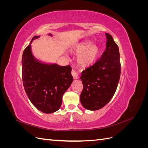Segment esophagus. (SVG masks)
I'll return each mask as SVG.
<instances>
[{"label": "esophagus", "instance_id": "34e87169", "mask_svg": "<svg viewBox=\"0 0 148 148\" xmlns=\"http://www.w3.org/2000/svg\"><path fill=\"white\" fill-rule=\"evenodd\" d=\"M71 75H72L73 77V78L75 79L78 78V73H77V71H76L75 70H71Z\"/></svg>", "mask_w": 148, "mask_h": 148}]
</instances>
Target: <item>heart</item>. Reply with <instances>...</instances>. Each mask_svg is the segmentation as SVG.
Here are the masks:
<instances>
[{"mask_svg": "<svg viewBox=\"0 0 148 148\" xmlns=\"http://www.w3.org/2000/svg\"><path fill=\"white\" fill-rule=\"evenodd\" d=\"M73 52L78 54V64L82 67H88L97 60L100 55L101 49L91 41H83L77 44L73 49Z\"/></svg>", "mask_w": 148, "mask_h": 148, "instance_id": "obj_1", "label": "heart"}]
</instances>
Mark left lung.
Returning a JSON list of instances; mask_svg holds the SVG:
<instances>
[{
    "instance_id": "1",
    "label": "left lung",
    "mask_w": 148,
    "mask_h": 148,
    "mask_svg": "<svg viewBox=\"0 0 148 148\" xmlns=\"http://www.w3.org/2000/svg\"><path fill=\"white\" fill-rule=\"evenodd\" d=\"M106 35V51L99 60L82 71L80 77L83 85L80 102L89 110H99L110 101L120 77L119 47L110 34Z\"/></svg>"
}]
</instances>
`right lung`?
<instances>
[{"mask_svg":"<svg viewBox=\"0 0 148 148\" xmlns=\"http://www.w3.org/2000/svg\"><path fill=\"white\" fill-rule=\"evenodd\" d=\"M52 36V34H48ZM22 56V79L25 92L34 106L43 113L51 114L60 109L62 96L73 82L71 67L38 60L31 52V44Z\"/></svg>","mask_w":148,"mask_h":148,"instance_id":"obj_1","label":"right lung"}]
</instances>
